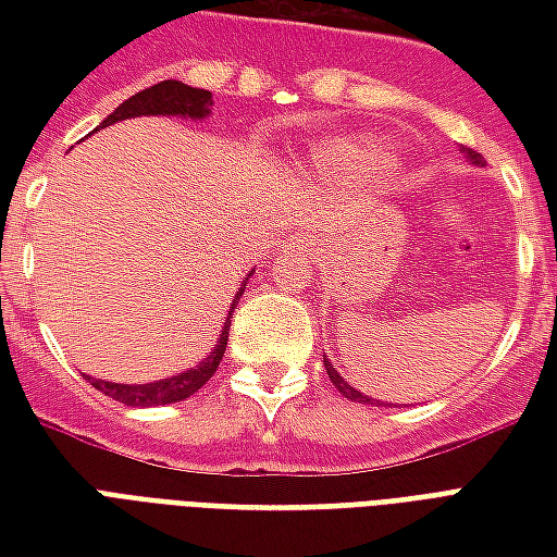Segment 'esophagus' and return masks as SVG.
<instances>
[{
    "label": "esophagus",
    "mask_w": 557,
    "mask_h": 557,
    "mask_svg": "<svg viewBox=\"0 0 557 557\" xmlns=\"http://www.w3.org/2000/svg\"><path fill=\"white\" fill-rule=\"evenodd\" d=\"M289 247L292 250H310V244H307V238H301V235H295V238H289Z\"/></svg>",
    "instance_id": "34e87169"
}]
</instances>
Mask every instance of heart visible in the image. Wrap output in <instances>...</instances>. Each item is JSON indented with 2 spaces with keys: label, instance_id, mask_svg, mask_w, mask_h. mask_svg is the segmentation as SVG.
I'll list each match as a JSON object with an SVG mask.
<instances>
[{
  "label": "heart",
  "instance_id": "obj_1",
  "mask_svg": "<svg viewBox=\"0 0 557 557\" xmlns=\"http://www.w3.org/2000/svg\"><path fill=\"white\" fill-rule=\"evenodd\" d=\"M394 151L382 143H363V146H346L339 151V163L361 175H379L394 166Z\"/></svg>",
  "mask_w": 557,
  "mask_h": 557
}]
</instances>
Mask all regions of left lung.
Returning a JSON list of instances; mask_svg holds the SVG:
<instances>
[{
    "instance_id": "8db88e82",
    "label": "left lung",
    "mask_w": 557,
    "mask_h": 557,
    "mask_svg": "<svg viewBox=\"0 0 557 557\" xmlns=\"http://www.w3.org/2000/svg\"><path fill=\"white\" fill-rule=\"evenodd\" d=\"M466 158L471 160L474 166H483V158H480L478 151H471V148H466ZM322 358H325V373H327V379L334 382V387H337V391H339V394H343V397L351 399V403H370V406H382L379 399H370V397H367V394H361L358 387H351L349 382H346V379H343V375L337 373V367H334V363L327 361V355H322Z\"/></svg>"
}]
</instances>
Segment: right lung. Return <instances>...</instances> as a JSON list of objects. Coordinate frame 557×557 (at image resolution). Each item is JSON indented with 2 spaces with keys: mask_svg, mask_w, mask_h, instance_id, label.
<instances>
[{
  "mask_svg": "<svg viewBox=\"0 0 557 557\" xmlns=\"http://www.w3.org/2000/svg\"><path fill=\"white\" fill-rule=\"evenodd\" d=\"M211 91L194 89V86H184L178 79H163L151 89L137 91L134 98H127L122 107H115L113 113L103 119V125H115V122H125V119H137V115H182V119H206L211 113ZM250 277V274H247ZM247 277H244L242 289L235 292L232 298V307L226 319H223V331H220L214 349L208 351V358L184 370V373H175L170 379H160V382H148V385H119V382H103V379H89L91 385L98 387L107 397L119 399L125 406H170V403H182V399L194 397L199 387L206 385L211 375L218 373L220 361H223V351H226V339H230V325L232 313H235V304L242 301L244 289H247Z\"/></svg>",
  "mask_w": 557,
  "mask_h": 557,
  "instance_id": "right-lung-1",
  "label": "right lung"
}]
</instances>
